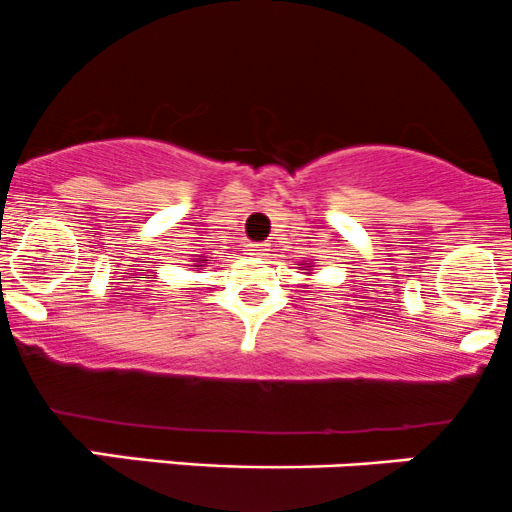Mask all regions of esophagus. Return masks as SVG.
<instances>
[{"instance_id":"esophagus-1","label":"esophagus","mask_w":512,"mask_h":512,"mask_svg":"<svg viewBox=\"0 0 512 512\" xmlns=\"http://www.w3.org/2000/svg\"><path fill=\"white\" fill-rule=\"evenodd\" d=\"M246 251H249V256H256V258L271 256V254H268V251H271V249H268V244H249V249H246Z\"/></svg>"}]
</instances>
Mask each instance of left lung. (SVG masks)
<instances>
[{
	"mask_svg": "<svg viewBox=\"0 0 512 512\" xmlns=\"http://www.w3.org/2000/svg\"><path fill=\"white\" fill-rule=\"evenodd\" d=\"M302 271H310V268H307V266H305V268H302Z\"/></svg>",
	"mask_w": 512,
	"mask_h": 512,
	"instance_id": "left-lung-1",
	"label": "left lung"
}]
</instances>
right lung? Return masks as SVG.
<instances>
[{
    "label": "right lung",
    "instance_id": "right-lung-1",
    "mask_svg": "<svg viewBox=\"0 0 512 512\" xmlns=\"http://www.w3.org/2000/svg\"><path fill=\"white\" fill-rule=\"evenodd\" d=\"M205 261H207V258H205V256H202V258H200V261H197V263H205Z\"/></svg>",
    "mask_w": 512,
    "mask_h": 512
}]
</instances>
